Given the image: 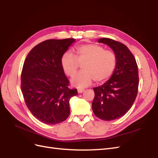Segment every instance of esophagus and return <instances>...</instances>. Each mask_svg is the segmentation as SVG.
I'll return each instance as SVG.
<instances>
[{"label":"esophagus","instance_id":"34e87169","mask_svg":"<svg viewBox=\"0 0 158 158\" xmlns=\"http://www.w3.org/2000/svg\"><path fill=\"white\" fill-rule=\"evenodd\" d=\"M84 91H85V89H77V92L79 93H82Z\"/></svg>","mask_w":158,"mask_h":158}]
</instances>
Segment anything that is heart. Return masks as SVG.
<instances>
[{
	"label": "heart",
	"instance_id": "heart-1",
	"mask_svg": "<svg viewBox=\"0 0 158 158\" xmlns=\"http://www.w3.org/2000/svg\"><path fill=\"white\" fill-rule=\"evenodd\" d=\"M75 55L67 52L61 58V65L65 73L73 77L79 64L82 71L75 75L71 80L72 85L79 88L86 87L94 79L100 83L109 79L114 73L116 65V56L110 50L94 44L81 45L74 50Z\"/></svg>",
	"mask_w": 158,
	"mask_h": 158
}]
</instances>
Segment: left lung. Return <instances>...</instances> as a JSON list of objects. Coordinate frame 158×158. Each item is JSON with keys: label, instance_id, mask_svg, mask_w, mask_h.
Segmentation results:
<instances>
[{"label": "left lung", "instance_id": "1", "mask_svg": "<svg viewBox=\"0 0 158 158\" xmlns=\"http://www.w3.org/2000/svg\"><path fill=\"white\" fill-rule=\"evenodd\" d=\"M98 43L109 46L116 56V65L110 78L103 85L93 88L92 109L103 120H113L124 116L136 98L139 79L135 57L124 44L103 38Z\"/></svg>", "mask_w": 158, "mask_h": 158}]
</instances>
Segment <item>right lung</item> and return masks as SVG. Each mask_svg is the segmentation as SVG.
Returning <instances> with one entry per match:
<instances>
[{
	"instance_id": "1",
	"label": "right lung",
	"mask_w": 158,
	"mask_h": 158,
	"mask_svg": "<svg viewBox=\"0 0 158 158\" xmlns=\"http://www.w3.org/2000/svg\"><path fill=\"white\" fill-rule=\"evenodd\" d=\"M74 38L48 40L35 46L27 56L21 75V89L27 107L43 123L56 124L70 114L69 100L77 94L70 89L61 58Z\"/></svg>"
}]
</instances>
